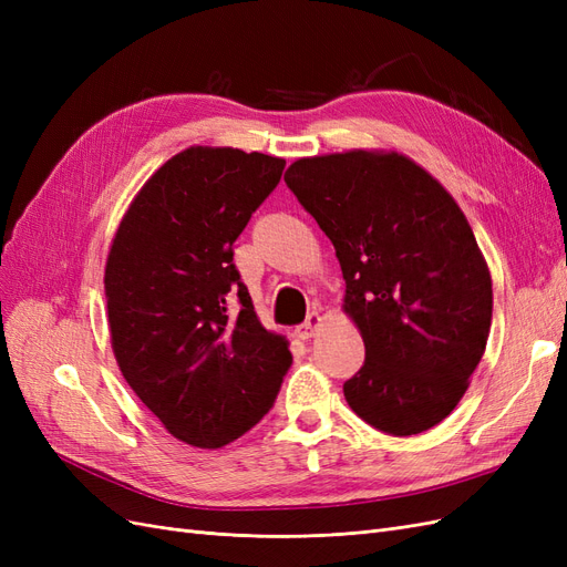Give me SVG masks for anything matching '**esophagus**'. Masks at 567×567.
I'll list each match as a JSON object with an SVG mask.
<instances>
[{
    "instance_id": "1",
    "label": "esophagus",
    "mask_w": 567,
    "mask_h": 567,
    "mask_svg": "<svg viewBox=\"0 0 567 567\" xmlns=\"http://www.w3.org/2000/svg\"><path fill=\"white\" fill-rule=\"evenodd\" d=\"M321 326H323L321 315H319V312H312V315H307V319L298 326V329H296V336H298V338H302V340H307V338H315V336L319 333Z\"/></svg>"
}]
</instances>
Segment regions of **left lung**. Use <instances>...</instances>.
<instances>
[{
    "label": "left lung",
    "mask_w": 567,
    "mask_h": 567,
    "mask_svg": "<svg viewBox=\"0 0 567 567\" xmlns=\"http://www.w3.org/2000/svg\"><path fill=\"white\" fill-rule=\"evenodd\" d=\"M284 179L331 238L342 310L364 338L348 404L388 435L437 425L468 390L492 326V277L466 215L398 151L300 158Z\"/></svg>",
    "instance_id": "8db88e82"
}]
</instances>
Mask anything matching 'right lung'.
<instances>
[{
	"label": "right lung",
	"instance_id": "1",
	"mask_svg": "<svg viewBox=\"0 0 567 567\" xmlns=\"http://www.w3.org/2000/svg\"><path fill=\"white\" fill-rule=\"evenodd\" d=\"M284 158L188 146L120 219L104 288L115 362L165 431L200 450L248 433L293 362L234 265V241L277 188Z\"/></svg>",
	"mask_w": 567,
	"mask_h": 567
}]
</instances>
